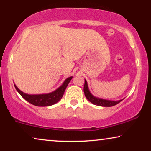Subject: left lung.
<instances>
[{
  "mask_svg": "<svg viewBox=\"0 0 151 151\" xmlns=\"http://www.w3.org/2000/svg\"><path fill=\"white\" fill-rule=\"evenodd\" d=\"M84 93L85 95V97L86 99L95 105L97 106H105V107H110L115 106L121 102L123 100H119L117 101H113V100H105V99L102 98H99L97 97L94 96L93 95L91 94V93L90 92L89 89H88L87 82L86 80H84Z\"/></svg>",
  "mask_w": 151,
  "mask_h": 151,
  "instance_id": "obj_1",
  "label": "left lung"
}]
</instances>
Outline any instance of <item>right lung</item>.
Here are the masks:
<instances>
[{"label": "right lung", "mask_w": 151, "mask_h": 151, "mask_svg": "<svg viewBox=\"0 0 151 151\" xmlns=\"http://www.w3.org/2000/svg\"><path fill=\"white\" fill-rule=\"evenodd\" d=\"M72 78L73 76L67 78L60 86H59L56 90L53 91V92L49 93L34 95L27 94L20 91L15 84H14V86L20 96L32 104L37 106H49L55 104L61 100L66 88L69 84V82L71 81Z\"/></svg>", "instance_id": "right-lung-1"}]
</instances>
